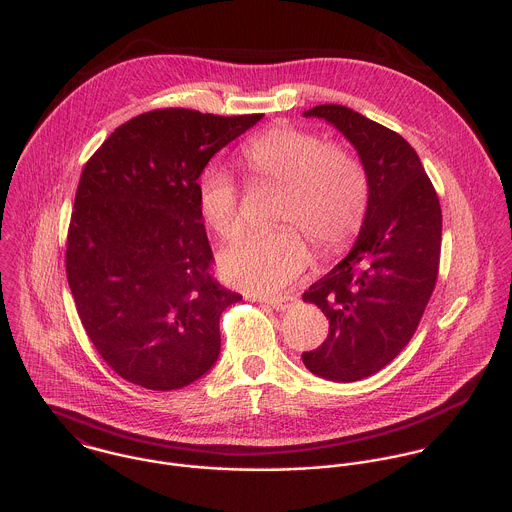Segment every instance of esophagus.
<instances>
[{
    "label": "esophagus",
    "mask_w": 512,
    "mask_h": 512,
    "mask_svg": "<svg viewBox=\"0 0 512 512\" xmlns=\"http://www.w3.org/2000/svg\"><path fill=\"white\" fill-rule=\"evenodd\" d=\"M260 302L268 304L270 308L278 310V312H284L286 308H290V304L294 302V296H276V298H262Z\"/></svg>",
    "instance_id": "esophagus-1"
}]
</instances>
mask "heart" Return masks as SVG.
I'll return each instance as SVG.
<instances>
[{"mask_svg":"<svg viewBox=\"0 0 512 512\" xmlns=\"http://www.w3.org/2000/svg\"><path fill=\"white\" fill-rule=\"evenodd\" d=\"M240 155L256 180L282 186L274 208L280 226L232 244L222 254V274L236 288L274 294L310 266L306 238L324 256L353 242L367 216L369 178L347 147L288 123L254 133ZM198 210L220 240H234L244 226L238 180L226 169H206L198 180Z\"/></svg>","mask_w":512,"mask_h":512,"instance_id":"1","label":"heart"}]
</instances>
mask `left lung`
I'll list each match as a JSON object with an SVG mask.
<instances>
[{
    "mask_svg": "<svg viewBox=\"0 0 512 512\" xmlns=\"http://www.w3.org/2000/svg\"><path fill=\"white\" fill-rule=\"evenodd\" d=\"M304 115L336 125L369 178L357 242L304 292V302L330 320L326 341L302 353L304 365L332 381H357L393 361L419 328L439 274L441 204L399 133L343 105H318Z\"/></svg>",
    "mask_w": 512,
    "mask_h": 512,
    "instance_id": "8db88e82",
    "label": "left lung"
}]
</instances>
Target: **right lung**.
Listing matches in <instances>:
<instances>
[{"mask_svg":"<svg viewBox=\"0 0 512 512\" xmlns=\"http://www.w3.org/2000/svg\"><path fill=\"white\" fill-rule=\"evenodd\" d=\"M262 117L155 109L117 127L85 163L67 282L93 347L123 379L171 391L218 359L220 314L242 296L212 274L198 176Z\"/></svg>","mask_w":512,"mask_h":512,"instance_id":"obj_1","label":"right lung"}]
</instances>
